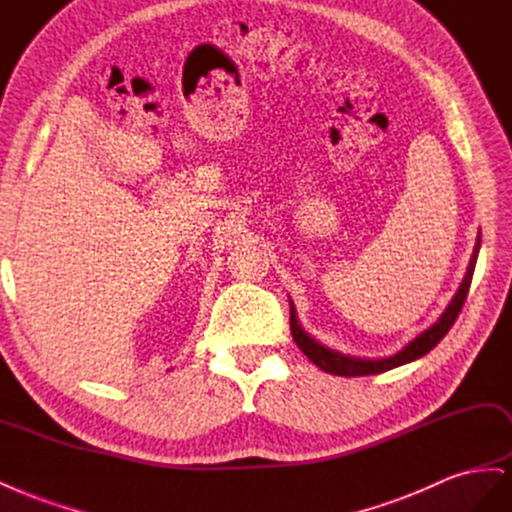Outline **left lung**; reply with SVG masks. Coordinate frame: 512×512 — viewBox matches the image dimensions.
<instances>
[{
    "instance_id": "obj_1",
    "label": "left lung",
    "mask_w": 512,
    "mask_h": 512,
    "mask_svg": "<svg viewBox=\"0 0 512 512\" xmlns=\"http://www.w3.org/2000/svg\"><path fill=\"white\" fill-rule=\"evenodd\" d=\"M478 249H481V236H478V240L474 244V253L470 257L466 276H464V280H461V285H459L457 293L453 295V300L449 302V306L444 308V312L438 317V321L434 325L423 329V332L417 338H412L406 346H402V351H398L395 355L370 359V357L344 355L340 351L329 349V346L321 344L319 340L312 338L308 332H304V327L298 321V315H295V306L289 300V306H291V319H289V323H291V336H293L295 344H298L300 349H302V353L312 361V364L319 366L323 372H329V374H338V376H368V374H381V372L393 370V368H398V366L410 364V361H415V359L423 357L425 353H430L434 346L444 336H447L451 325L455 323L461 306H464V302H466V295H468V289H470V283H472V274H474V266H476Z\"/></svg>"
}]
</instances>
